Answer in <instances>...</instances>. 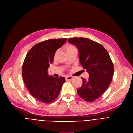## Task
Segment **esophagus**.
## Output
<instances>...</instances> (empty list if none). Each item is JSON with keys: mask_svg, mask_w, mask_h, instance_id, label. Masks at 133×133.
<instances>
[{"mask_svg": "<svg viewBox=\"0 0 133 133\" xmlns=\"http://www.w3.org/2000/svg\"><path fill=\"white\" fill-rule=\"evenodd\" d=\"M72 78H73V77H72V76H66V77H65L66 81L71 80V79H72Z\"/></svg>", "mask_w": 133, "mask_h": 133, "instance_id": "34e87169", "label": "esophagus"}]
</instances>
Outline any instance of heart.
I'll list each match as a JSON object with an SVG mask.
<instances>
[{"mask_svg":"<svg viewBox=\"0 0 133 133\" xmlns=\"http://www.w3.org/2000/svg\"><path fill=\"white\" fill-rule=\"evenodd\" d=\"M65 49H66V51H67V52L68 53L69 52H70V51H71L72 50H73V49H75V47H74V46H73L72 45H68V46L66 47ZM58 51H56L55 53L54 56V58H55V59L57 57V54H58Z\"/></svg>","mask_w":133,"mask_h":133,"instance_id":"b5f03b06","label":"heart"}]
</instances>
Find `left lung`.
Here are the masks:
<instances>
[{"label": "left lung", "mask_w": 133, "mask_h": 133, "mask_svg": "<svg viewBox=\"0 0 133 133\" xmlns=\"http://www.w3.org/2000/svg\"><path fill=\"white\" fill-rule=\"evenodd\" d=\"M68 41L77 47L79 62L89 74L87 80L81 77L83 83L77 90V93L86 102H93L105 92L112 81V60L107 50L94 41L84 38H74Z\"/></svg>", "instance_id": "1"}]
</instances>
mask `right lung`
<instances>
[{
  "label": "right lung",
  "instance_id": "obj_1",
  "mask_svg": "<svg viewBox=\"0 0 133 133\" xmlns=\"http://www.w3.org/2000/svg\"><path fill=\"white\" fill-rule=\"evenodd\" d=\"M66 38L45 40L34 45L25 58L22 77L30 93L40 102L51 103L59 95L63 77L49 76L47 69L54 61L55 52L65 43Z\"/></svg>",
  "mask_w": 133,
  "mask_h": 133
}]
</instances>
